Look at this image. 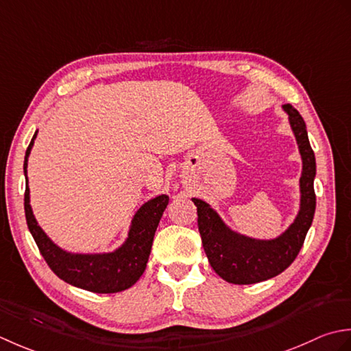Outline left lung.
Returning <instances> with one entry per match:
<instances>
[{"instance_id": "obj_1", "label": "left lung", "mask_w": 351, "mask_h": 351, "mask_svg": "<svg viewBox=\"0 0 351 351\" xmlns=\"http://www.w3.org/2000/svg\"><path fill=\"white\" fill-rule=\"evenodd\" d=\"M283 110L288 113L303 160L300 177L302 198L294 223L274 239H254L233 232L209 204L203 199L192 198L197 206L198 230L207 259L213 271L228 283H259L283 273L295 261L312 224L317 204L313 191V178L317 173L315 154L309 144L302 115L291 104H285Z\"/></svg>"}]
</instances>
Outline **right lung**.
<instances>
[{
  "instance_id": "obj_1",
  "label": "right lung",
  "mask_w": 351,
  "mask_h": 351,
  "mask_svg": "<svg viewBox=\"0 0 351 351\" xmlns=\"http://www.w3.org/2000/svg\"><path fill=\"white\" fill-rule=\"evenodd\" d=\"M38 132L33 134V139L28 145L24 159V174H25V195L24 209L28 230L39 247L40 254L44 256L48 267L53 273L65 280L66 283L77 286L97 294H113L128 289L139 277L144 274L149 252H152L153 238L159 221L167 209L169 197L162 194L152 198L145 204L139 207L132 219L130 230H128L124 244L112 253H69L56 245L42 230L36 221L32 206H30V189H28L27 165L28 156L34 144Z\"/></svg>"
}]
</instances>
